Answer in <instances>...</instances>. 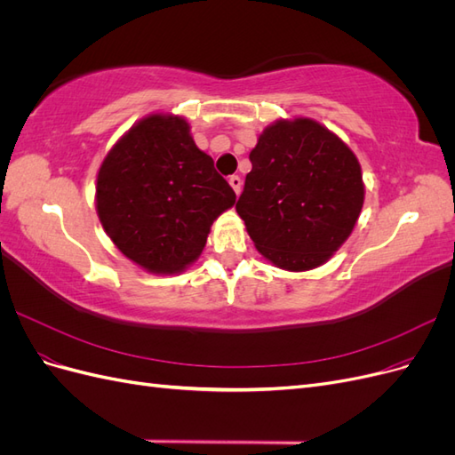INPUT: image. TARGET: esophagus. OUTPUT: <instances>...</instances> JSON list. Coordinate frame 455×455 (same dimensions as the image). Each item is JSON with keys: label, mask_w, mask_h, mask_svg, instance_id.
Instances as JSON below:
<instances>
[{"label": "esophagus", "mask_w": 455, "mask_h": 455, "mask_svg": "<svg viewBox=\"0 0 455 455\" xmlns=\"http://www.w3.org/2000/svg\"><path fill=\"white\" fill-rule=\"evenodd\" d=\"M229 186H231V188H233V191H235V194L239 196V194H241V188H243V180H241V176H237V174L229 176Z\"/></svg>", "instance_id": "1"}]
</instances>
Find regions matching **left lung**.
I'll return each instance as SVG.
<instances>
[{
  "label": "left lung",
  "mask_w": 455,
  "mask_h": 455,
  "mask_svg": "<svg viewBox=\"0 0 455 455\" xmlns=\"http://www.w3.org/2000/svg\"><path fill=\"white\" fill-rule=\"evenodd\" d=\"M251 163L235 209L258 252L286 271L323 266L359 220V159L321 123L296 117L266 127Z\"/></svg>",
  "instance_id": "1"
}]
</instances>
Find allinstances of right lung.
<instances>
[{
    "label": "right lung",
    "mask_w": 455,
    "mask_h": 455,
    "mask_svg": "<svg viewBox=\"0 0 455 455\" xmlns=\"http://www.w3.org/2000/svg\"><path fill=\"white\" fill-rule=\"evenodd\" d=\"M235 191L189 134V123L151 114L108 151L96 176V212L136 266L174 275L201 256L214 220Z\"/></svg>",
    "instance_id": "obj_1"
}]
</instances>
